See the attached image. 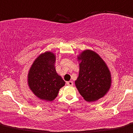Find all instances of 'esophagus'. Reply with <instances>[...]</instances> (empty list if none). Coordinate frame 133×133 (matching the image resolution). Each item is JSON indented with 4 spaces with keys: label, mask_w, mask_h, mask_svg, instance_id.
I'll list each match as a JSON object with an SVG mask.
<instances>
[{
    "label": "esophagus",
    "mask_w": 133,
    "mask_h": 133,
    "mask_svg": "<svg viewBox=\"0 0 133 133\" xmlns=\"http://www.w3.org/2000/svg\"><path fill=\"white\" fill-rule=\"evenodd\" d=\"M66 84L69 85V86H72L73 85V82L72 81H69V82H66Z\"/></svg>",
    "instance_id": "34e87169"
}]
</instances>
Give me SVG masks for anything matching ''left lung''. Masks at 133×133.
I'll list each match as a JSON object with an SVG mask.
<instances>
[{"label":"left lung","instance_id":"1","mask_svg":"<svg viewBox=\"0 0 133 133\" xmlns=\"http://www.w3.org/2000/svg\"><path fill=\"white\" fill-rule=\"evenodd\" d=\"M79 76L75 85L85 101H95L103 97L111 86V75L107 64L98 54L87 50L78 57Z\"/></svg>","mask_w":133,"mask_h":133}]
</instances>
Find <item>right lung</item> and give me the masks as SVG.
<instances>
[{
    "mask_svg": "<svg viewBox=\"0 0 133 133\" xmlns=\"http://www.w3.org/2000/svg\"><path fill=\"white\" fill-rule=\"evenodd\" d=\"M55 55L50 51L42 54L35 60L28 74L30 90L41 99L51 101L58 95L65 82L56 72Z\"/></svg>",
    "mask_w": 133,
    "mask_h": 133,
    "instance_id": "add662e5",
    "label": "right lung"
}]
</instances>
